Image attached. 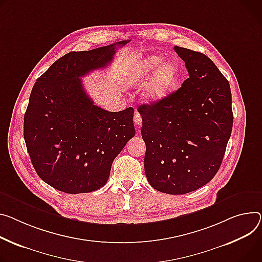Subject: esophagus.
I'll list each match as a JSON object with an SVG mask.
<instances>
[{
    "instance_id": "obj_1",
    "label": "esophagus",
    "mask_w": 262,
    "mask_h": 262,
    "mask_svg": "<svg viewBox=\"0 0 262 262\" xmlns=\"http://www.w3.org/2000/svg\"><path fill=\"white\" fill-rule=\"evenodd\" d=\"M134 122L135 124L140 127V125L142 124V116L138 113V112H135V115H134Z\"/></svg>"
}]
</instances>
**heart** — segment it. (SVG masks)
I'll return each instance as SVG.
<instances>
[{
	"instance_id": "heart-1",
	"label": "heart",
	"mask_w": 262,
	"mask_h": 262,
	"mask_svg": "<svg viewBox=\"0 0 262 262\" xmlns=\"http://www.w3.org/2000/svg\"><path fill=\"white\" fill-rule=\"evenodd\" d=\"M162 55H148L134 62L127 72V81L133 85H145L144 97L151 103L164 100L180 80L181 69L173 60L164 61Z\"/></svg>"
}]
</instances>
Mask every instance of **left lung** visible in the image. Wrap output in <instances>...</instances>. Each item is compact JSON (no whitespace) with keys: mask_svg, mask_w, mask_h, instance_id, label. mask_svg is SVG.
Segmentation results:
<instances>
[{"mask_svg":"<svg viewBox=\"0 0 262 262\" xmlns=\"http://www.w3.org/2000/svg\"><path fill=\"white\" fill-rule=\"evenodd\" d=\"M189 77L164 100L143 104L144 169L160 192L185 194L219 171L233 126L229 81L205 54L174 47Z\"/></svg>","mask_w":262,"mask_h":262,"instance_id":"left-lung-1","label":"left lung"}]
</instances>
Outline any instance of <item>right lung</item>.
Segmentation results:
<instances>
[{
    "mask_svg": "<svg viewBox=\"0 0 262 262\" xmlns=\"http://www.w3.org/2000/svg\"><path fill=\"white\" fill-rule=\"evenodd\" d=\"M121 40L70 52L37 78L24 116V139L38 177L64 193L100 189L114 159L135 136L134 108L107 112L89 97L81 77L105 68Z\"/></svg>",
    "mask_w": 262,
    "mask_h": 262,
    "instance_id": "add662e5",
    "label": "right lung"
}]
</instances>
